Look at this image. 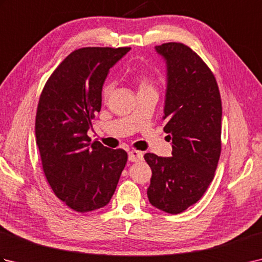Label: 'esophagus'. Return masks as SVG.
Segmentation results:
<instances>
[{
    "instance_id": "obj_1",
    "label": "esophagus",
    "mask_w": 262,
    "mask_h": 262,
    "mask_svg": "<svg viewBox=\"0 0 262 262\" xmlns=\"http://www.w3.org/2000/svg\"><path fill=\"white\" fill-rule=\"evenodd\" d=\"M128 160L130 162H138V161L143 160V153L141 151H136V149H132L128 152Z\"/></svg>"
}]
</instances>
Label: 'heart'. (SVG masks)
Returning a JSON list of instances; mask_svg holds the SVG:
<instances>
[{
    "mask_svg": "<svg viewBox=\"0 0 262 262\" xmlns=\"http://www.w3.org/2000/svg\"><path fill=\"white\" fill-rule=\"evenodd\" d=\"M135 80L138 84V89H140V91H144V90H154V80L153 77L151 76H147V75H137L135 77ZM111 85L110 82H107L102 88V96L104 98H107L110 91H111Z\"/></svg>",
    "mask_w": 262,
    "mask_h": 262,
    "instance_id": "obj_1",
    "label": "heart"
}]
</instances>
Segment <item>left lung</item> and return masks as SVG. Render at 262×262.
I'll return each mask as SVG.
<instances>
[{
	"label": "left lung",
	"instance_id": "left-lung-1",
	"mask_svg": "<svg viewBox=\"0 0 262 262\" xmlns=\"http://www.w3.org/2000/svg\"><path fill=\"white\" fill-rule=\"evenodd\" d=\"M166 64L164 132L172 157L146 153L147 197L154 207L179 214L196 204L214 178L221 155L222 101L214 74L181 42L155 46Z\"/></svg>",
	"mask_w": 262,
	"mask_h": 262
}]
</instances>
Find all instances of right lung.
I'll return each mask as SVG.
<instances>
[{
	"instance_id": "right-lung-1",
	"label": "right lung",
	"mask_w": 262,
	"mask_h": 262,
	"mask_svg": "<svg viewBox=\"0 0 262 262\" xmlns=\"http://www.w3.org/2000/svg\"><path fill=\"white\" fill-rule=\"evenodd\" d=\"M129 47L72 52L46 82L36 115V143L46 179L63 203L80 213L108 205L127 163L124 149L91 142L88 130L101 109L110 68Z\"/></svg>"
}]
</instances>
